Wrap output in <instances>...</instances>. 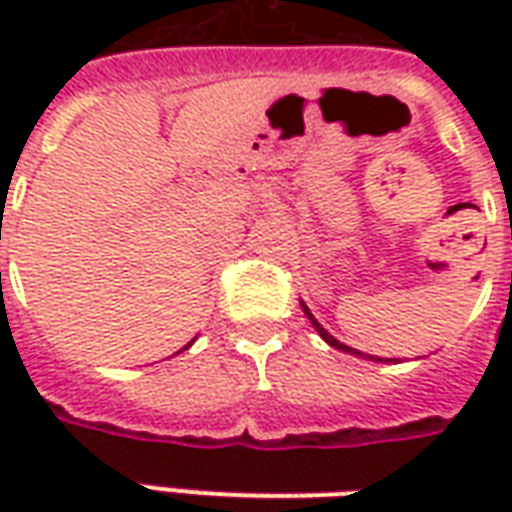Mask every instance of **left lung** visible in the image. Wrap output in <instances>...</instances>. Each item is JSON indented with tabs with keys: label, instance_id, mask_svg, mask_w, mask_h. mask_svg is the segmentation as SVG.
Here are the masks:
<instances>
[{
	"label": "left lung",
	"instance_id": "8db88e82",
	"mask_svg": "<svg viewBox=\"0 0 512 512\" xmlns=\"http://www.w3.org/2000/svg\"><path fill=\"white\" fill-rule=\"evenodd\" d=\"M301 310H304V315H307V318H310V323H312V326H315V332L321 334L323 340H326V343L332 345V348H337V351H345V354L362 356V359H373V362H392V359H381V356H367V354H362V351H356V348H348V345H343V343H340V340H334L332 334L326 332V329H323L321 323L315 321V315H312L310 307H307V304H304V301H301ZM395 362H397V359H395Z\"/></svg>",
	"mask_w": 512,
	"mask_h": 512
}]
</instances>
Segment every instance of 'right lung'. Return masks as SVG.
Segmentation results:
<instances>
[{"instance_id":"1","label":"right lung","mask_w":512,"mask_h":512,"mask_svg":"<svg viewBox=\"0 0 512 512\" xmlns=\"http://www.w3.org/2000/svg\"><path fill=\"white\" fill-rule=\"evenodd\" d=\"M189 345H191V343H189ZM189 345H186V348H189Z\"/></svg>"}]
</instances>
